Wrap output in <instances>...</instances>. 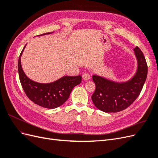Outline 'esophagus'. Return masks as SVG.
Here are the masks:
<instances>
[{
  "label": "esophagus",
  "mask_w": 158,
  "mask_h": 158,
  "mask_svg": "<svg viewBox=\"0 0 158 158\" xmlns=\"http://www.w3.org/2000/svg\"><path fill=\"white\" fill-rule=\"evenodd\" d=\"M82 78L85 80H88L90 78V74L88 73H85L82 74Z\"/></svg>",
  "instance_id": "34e87169"
}]
</instances>
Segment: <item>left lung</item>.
<instances>
[{
  "label": "left lung",
  "instance_id": "1",
  "mask_svg": "<svg viewBox=\"0 0 158 158\" xmlns=\"http://www.w3.org/2000/svg\"><path fill=\"white\" fill-rule=\"evenodd\" d=\"M137 69L132 77L125 82H117L94 74L95 90L92 95L95 106L106 113H116L127 109L140 95L147 78L148 66L142 51L134 49Z\"/></svg>",
  "mask_w": 158,
  "mask_h": 158
}]
</instances>
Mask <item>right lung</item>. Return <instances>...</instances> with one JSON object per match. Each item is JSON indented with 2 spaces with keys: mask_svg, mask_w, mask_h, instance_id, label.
<instances>
[{
  "mask_svg": "<svg viewBox=\"0 0 158 158\" xmlns=\"http://www.w3.org/2000/svg\"><path fill=\"white\" fill-rule=\"evenodd\" d=\"M52 33L54 32L46 33L38 36ZM26 47V45L19 57L18 68L19 78L26 95L33 103L43 107L55 109L62 106L69 99L73 89L82 82V76H64L51 83L35 82L27 77L22 67L21 56Z\"/></svg>",
  "mask_w": 158,
  "mask_h": 158,
  "instance_id": "right-lung-1",
  "label": "right lung"
}]
</instances>
